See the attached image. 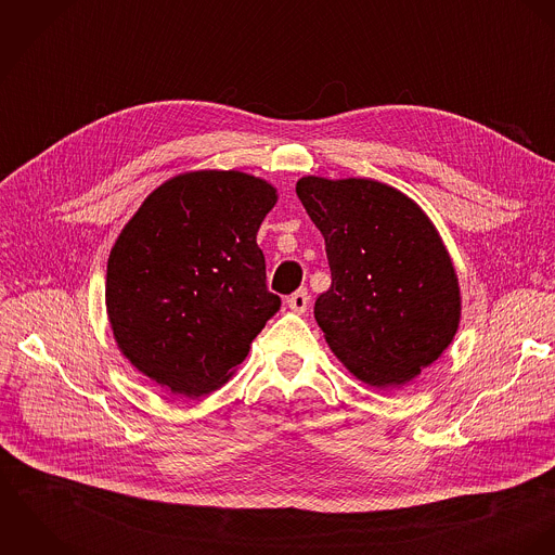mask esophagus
<instances>
[{"instance_id":"obj_1","label":"esophagus","mask_w":555,"mask_h":555,"mask_svg":"<svg viewBox=\"0 0 555 555\" xmlns=\"http://www.w3.org/2000/svg\"><path fill=\"white\" fill-rule=\"evenodd\" d=\"M286 304H288V308H291L293 312L304 314V312L308 310V306H310V295H308L306 288H301V291L293 293V295L286 299Z\"/></svg>"}]
</instances>
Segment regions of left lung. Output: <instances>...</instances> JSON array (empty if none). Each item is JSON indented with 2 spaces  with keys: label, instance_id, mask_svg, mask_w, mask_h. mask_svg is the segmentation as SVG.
<instances>
[{
  "label": "left lung",
  "instance_id": "1",
  "mask_svg": "<svg viewBox=\"0 0 555 555\" xmlns=\"http://www.w3.org/2000/svg\"><path fill=\"white\" fill-rule=\"evenodd\" d=\"M297 196L324 237L331 288L314 306L337 359L370 387L410 383L451 344L460 286L427 216L372 179L304 177Z\"/></svg>",
  "mask_w": 555,
  "mask_h": 555
}]
</instances>
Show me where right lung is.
<instances>
[{"label":"right lung","mask_w":555,"mask_h":555,"mask_svg":"<svg viewBox=\"0 0 555 555\" xmlns=\"http://www.w3.org/2000/svg\"><path fill=\"white\" fill-rule=\"evenodd\" d=\"M275 190L237 170H196L154 190L115 241L106 310L121 352L179 396L222 387L280 310L256 233Z\"/></svg>","instance_id":"obj_1"}]
</instances>
